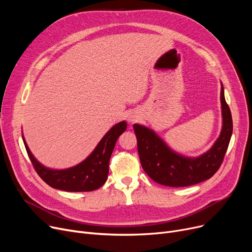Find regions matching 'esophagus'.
Segmentation results:
<instances>
[{
  "instance_id": "obj_1",
  "label": "esophagus",
  "mask_w": 252,
  "mask_h": 252,
  "mask_svg": "<svg viewBox=\"0 0 252 252\" xmlns=\"http://www.w3.org/2000/svg\"><path fill=\"white\" fill-rule=\"evenodd\" d=\"M139 118H140V116L137 113H131V114H129L127 121H128L129 124H134L137 121H139Z\"/></svg>"
}]
</instances>
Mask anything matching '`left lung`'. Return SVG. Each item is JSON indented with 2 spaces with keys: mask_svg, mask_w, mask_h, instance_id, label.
<instances>
[{
  "mask_svg": "<svg viewBox=\"0 0 252 252\" xmlns=\"http://www.w3.org/2000/svg\"><path fill=\"white\" fill-rule=\"evenodd\" d=\"M221 129L219 138L206 152L192 157L176 152L145 126L135 124L138 152L143 169L156 183L168 187H187L213 177L226 154L233 131L232 115L220 83Z\"/></svg>",
  "mask_w": 252,
  "mask_h": 252,
  "instance_id": "8db88e82",
  "label": "left lung"
}]
</instances>
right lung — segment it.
<instances>
[{
  "mask_svg": "<svg viewBox=\"0 0 252 252\" xmlns=\"http://www.w3.org/2000/svg\"><path fill=\"white\" fill-rule=\"evenodd\" d=\"M126 126L127 125L125 121L113 126L84 161L64 169L49 168L37 161L26 144L23 135L22 139L37 175L49 186L66 192H90L99 189L107 180L109 160L115 143L118 137L126 129Z\"/></svg>",
  "mask_w": 252,
  "mask_h": 252,
  "instance_id": "obj_1",
  "label": "right lung"
}]
</instances>
